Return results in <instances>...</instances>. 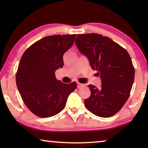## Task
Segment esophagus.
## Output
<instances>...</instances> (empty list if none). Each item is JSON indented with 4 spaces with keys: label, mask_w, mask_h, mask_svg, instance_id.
<instances>
[{
    "label": "esophagus",
    "mask_w": 148,
    "mask_h": 148,
    "mask_svg": "<svg viewBox=\"0 0 148 148\" xmlns=\"http://www.w3.org/2000/svg\"><path fill=\"white\" fill-rule=\"evenodd\" d=\"M77 88H82V87H84L85 85L83 84H81V83L77 82Z\"/></svg>",
    "instance_id": "34e87169"
}]
</instances>
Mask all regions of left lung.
Listing matches in <instances>:
<instances>
[{"instance_id":"obj_1","label":"left lung","mask_w":148,"mask_h":148,"mask_svg":"<svg viewBox=\"0 0 148 148\" xmlns=\"http://www.w3.org/2000/svg\"><path fill=\"white\" fill-rule=\"evenodd\" d=\"M75 44L102 82L100 88L89 85L91 95L84 100L85 106L98 116H112L127 102L134 82L130 56L110 38L100 34H78Z\"/></svg>"}]
</instances>
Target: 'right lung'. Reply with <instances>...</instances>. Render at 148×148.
<instances>
[{
	"label": "right lung",
	"mask_w": 148,
	"mask_h": 148,
	"mask_svg": "<svg viewBox=\"0 0 148 148\" xmlns=\"http://www.w3.org/2000/svg\"><path fill=\"white\" fill-rule=\"evenodd\" d=\"M76 34L43 38L24 52L16 75L22 100L32 113L46 118L59 113L75 90L77 84L56 79V70L62 68V56L75 42Z\"/></svg>",
	"instance_id": "add662e5"
}]
</instances>
